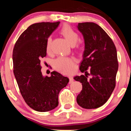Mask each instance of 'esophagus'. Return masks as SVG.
<instances>
[{
    "mask_svg": "<svg viewBox=\"0 0 131 131\" xmlns=\"http://www.w3.org/2000/svg\"><path fill=\"white\" fill-rule=\"evenodd\" d=\"M69 83L70 84V83H73V80H74V79H73V77H71V76H70L69 77Z\"/></svg>",
    "mask_w": 131,
    "mask_h": 131,
    "instance_id": "34e87169",
    "label": "esophagus"
}]
</instances>
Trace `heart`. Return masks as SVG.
<instances>
[{"instance_id":"1","label":"heart","mask_w":131,"mask_h":131,"mask_svg":"<svg viewBox=\"0 0 131 131\" xmlns=\"http://www.w3.org/2000/svg\"><path fill=\"white\" fill-rule=\"evenodd\" d=\"M60 33L65 37L71 45H74L78 42L79 39L78 33L69 25H64L60 30ZM51 37H48L46 44V49L47 51H49L51 49ZM53 66L55 69L64 74H69L72 73L75 69L74 61L68 57H61L57 58L53 62Z\"/></svg>"}]
</instances>
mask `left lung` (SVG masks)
<instances>
[{
  "label": "left lung",
  "mask_w": 131,
  "mask_h": 131,
  "mask_svg": "<svg viewBox=\"0 0 131 131\" xmlns=\"http://www.w3.org/2000/svg\"><path fill=\"white\" fill-rule=\"evenodd\" d=\"M78 29L85 42L83 60L80 66L85 75L75 76L82 90L77 96V103L83 108L94 109L102 106L110 98L116 86L119 64L113 42L104 30L94 23H79ZM90 69L92 78H87Z\"/></svg>",
  "instance_id": "1"
}]
</instances>
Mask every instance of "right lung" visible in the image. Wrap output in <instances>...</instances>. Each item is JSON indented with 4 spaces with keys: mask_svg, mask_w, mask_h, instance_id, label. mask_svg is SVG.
<instances>
[{
    "mask_svg": "<svg viewBox=\"0 0 131 131\" xmlns=\"http://www.w3.org/2000/svg\"><path fill=\"white\" fill-rule=\"evenodd\" d=\"M60 22L39 23L30 26L20 35L14 48V74L19 91L28 106L39 112L58 106L60 91L69 79L53 71L50 77L43 76L40 61L46 57L48 37Z\"/></svg>",
    "mask_w": 131,
    "mask_h": 131,
    "instance_id": "1",
    "label": "right lung"
}]
</instances>
